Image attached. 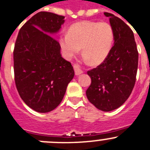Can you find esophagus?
Listing matches in <instances>:
<instances>
[{
    "instance_id": "esophagus-1",
    "label": "esophagus",
    "mask_w": 150,
    "mask_h": 150,
    "mask_svg": "<svg viewBox=\"0 0 150 150\" xmlns=\"http://www.w3.org/2000/svg\"><path fill=\"white\" fill-rule=\"evenodd\" d=\"M73 67L74 70H75V73L76 75H79L83 73L82 69H81V67H80V66L78 64H75L73 65Z\"/></svg>"
}]
</instances>
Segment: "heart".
<instances>
[{
    "label": "heart",
    "instance_id": "1",
    "mask_svg": "<svg viewBox=\"0 0 150 150\" xmlns=\"http://www.w3.org/2000/svg\"><path fill=\"white\" fill-rule=\"evenodd\" d=\"M114 40V29L108 23L83 21L72 25L67 33L61 35L59 45L67 59L74 57L81 47L86 62L99 64L107 58Z\"/></svg>",
    "mask_w": 150,
    "mask_h": 150
}]
</instances>
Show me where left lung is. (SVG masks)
Segmentation results:
<instances>
[{
	"label": "left lung",
	"instance_id": "8db88e82",
	"mask_svg": "<svg viewBox=\"0 0 150 150\" xmlns=\"http://www.w3.org/2000/svg\"><path fill=\"white\" fill-rule=\"evenodd\" d=\"M114 29V43L104 62L88 71L91 83L86 97L103 111H110L122 105L131 94L136 83L139 62L134 34L119 17L105 12Z\"/></svg>",
	"mask_w": 150,
	"mask_h": 150
}]
</instances>
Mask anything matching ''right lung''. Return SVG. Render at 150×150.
<instances>
[{"mask_svg": "<svg viewBox=\"0 0 150 150\" xmlns=\"http://www.w3.org/2000/svg\"><path fill=\"white\" fill-rule=\"evenodd\" d=\"M64 23V16L38 12L20 28L14 45L17 89L24 103L40 113L60 104L75 75L70 62L62 57L59 42L51 36Z\"/></svg>", "mask_w": 150, "mask_h": 150, "instance_id": "right-lung-1", "label": "right lung"}]
</instances>
